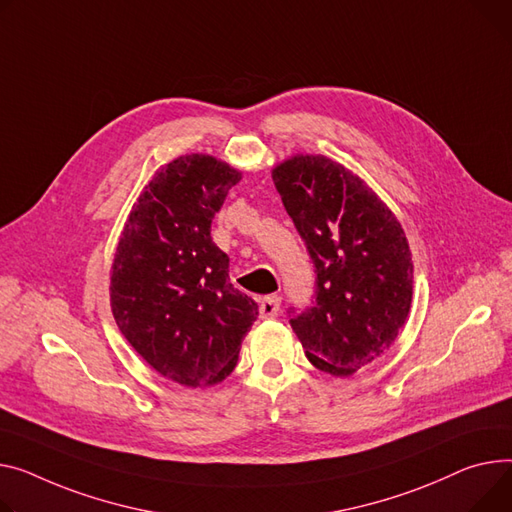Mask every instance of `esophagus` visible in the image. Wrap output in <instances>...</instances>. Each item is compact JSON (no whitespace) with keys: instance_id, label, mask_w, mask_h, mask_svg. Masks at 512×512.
Returning a JSON list of instances; mask_svg holds the SVG:
<instances>
[{"instance_id":"esophagus-1","label":"esophagus","mask_w":512,"mask_h":512,"mask_svg":"<svg viewBox=\"0 0 512 512\" xmlns=\"http://www.w3.org/2000/svg\"><path fill=\"white\" fill-rule=\"evenodd\" d=\"M280 304H282V298H280V296H265V298H261V302H259V313H261V317H263V319H274V317H278Z\"/></svg>"}]
</instances>
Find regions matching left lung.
<instances>
[{"mask_svg":"<svg viewBox=\"0 0 512 512\" xmlns=\"http://www.w3.org/2000/svg\"><path fill=\"white\" fill-rule=\"evenodd\" d=\"M271 177L317 274L315 304L290 325L313 366L350 377L395 342L410 313L405 232L377 193L327 156H290Z\"/></svg>","mask_w":512,"mask_h":512,"instance_id":"1","label":"left lung"}]
</instances>
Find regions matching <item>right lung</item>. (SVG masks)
Returning a JSON list of instances; mask_svg holds the SVG:
<instances>
[{"label": "right lung", "mask_w": 512, "mask_h": 512, "mask_svg": "<svg viewBox=\"0 0 512 512\" xmlns=\"http://www.w3.org/2000/svg\"><path fill=\"white\" fill-rule=\"evenodd\" d=\"M241 173L208 154L156 170L121 232L111 269L113 317L131 348L183 387H212L234 370L257 302L228 278L212 220Z\"/></svg>", "instance_id": "obj_1"}]
</instances>
